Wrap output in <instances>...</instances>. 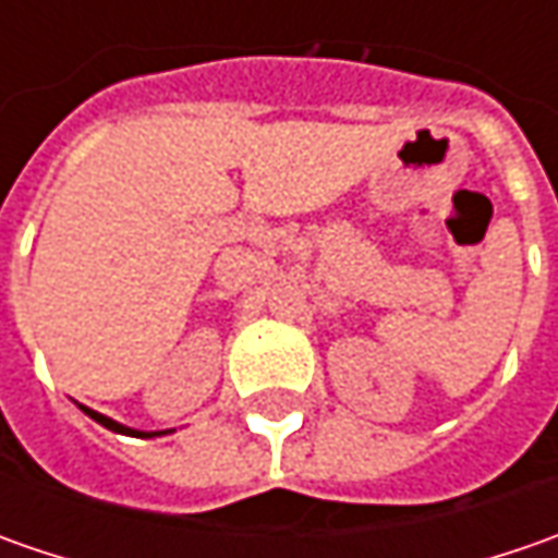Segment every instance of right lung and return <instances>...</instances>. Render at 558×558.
I'll list each match as a JSON object with an SVG mask.
<instances>
[{"label":"right lung","mask_w":558,"mask_h":558,"mask_svg":"<svg viewBox=\"0 0 558 558\" xmlns=\"http://www.w3.org/2000/svg\"><path fill=\"white\" fill-rule=\"evenodd\" d=\"M83 413L89 418H96L98 425H105V428H111V432H118V435H133V438H158V435H167V432H136V428H126V425H120V422H114V418L101 416V413H96V410H89V407H80Z\"/></svg>","instance_id":"1"}]
</instances>
